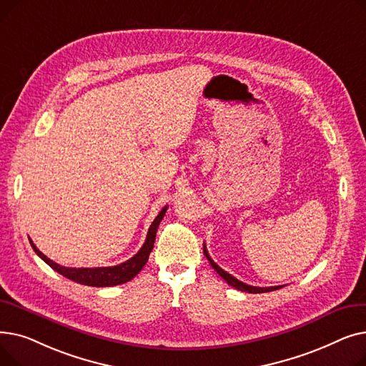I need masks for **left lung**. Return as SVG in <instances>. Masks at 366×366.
Wrapping results in <instances>:
<instances>
[{"label": "left lung", "mask_w": 366, "mask_h": 366, "mask_svg": "<svg viewBox=\"0 0 366 366\" xmlns=\"http://www.w3.org/2000/svg\"><path fill=\"white\" fill-rule=\"evenodd\" d=\"M203 252H204V255H206V258L209 259V262H210V265L214 267V270L229 285V286H233V287H236V290H239V291H242V292H249V294H262V292H272V291H277V290H280V287H283V286H268V287H259V286H251V285H246V283H243V282H240L239 279H236L234 276H232L229 273H227V272H224L222 268L209 257V254H207V251H206V246H203Z\"/></svg>", "instance_id": "8db88e82"}]
</instances>
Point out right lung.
I'll use <instances>...</instances> for the list:
<instances>
[{"instance_id":"add662e5","label":"right lung","mask_w":366,"mask_h":366,"mask_svg":"<svg viewBox=\"0 0 366 366\" xmlns=\"http://www.w3.org/2000/svg\"><path fill=\"white\" fill-rule=\"evenodd\" d=\"M167 206H164L160 214L156 217V219L152 221L148 234L145 239V243L138 251L137 255H133L130 259L119 264V265H112V267H96V268H71V267H64L53 262L50 258H47L43 252H40L36 249V246L32 243L29 239V243L35 254L40 257L46 264H49L54 272L59 274L65 276L69 280H74L80 285L86 286H96V287H105V286H115V285H122L129 280H132L134 276H137L144 265L148 261V257L154 247V242H156V234H157V228L166 214Z\"/></svg>"}]
</instances>
